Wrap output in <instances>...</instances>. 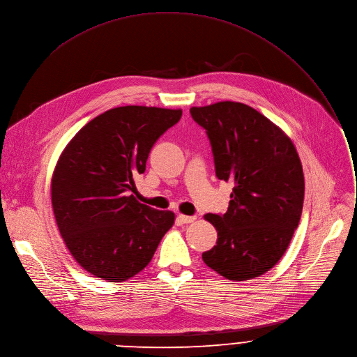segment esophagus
<instances>
[{
	"label": "esophagus",
	"instance_id": "obj_1",
	"mask_svg": "<svg viewBox=\"0 0 357 357\" xmlns=\"http://www.w3.org/2000/svg\"><path fill=\"white\" fill-rule=\"evenodd\" d=\"M178 219H179V222L181 223H192V222H195L197 220V216H186V215H178Z\"/></svg>",
	"mask_w": 357,
	"mask_h": 357
}]
</instances>
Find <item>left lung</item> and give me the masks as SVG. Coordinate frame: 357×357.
<instances>
[{
    "label": "left lung",
    "mask_w": 357,
    "mask_h": 357,
    "mask_svg": "<svg viewBox=\"0 0 357 357\" xmlns=\"http://www.w3.org/2000/svg\"><path fill=\"white\" fill-rule=\"evenodd\" d=\"M209 137L216 176L234 182L229 208L206 213L218 232L204 262L229 280L271 271L298 228L305 197L302 162L291 139L249 105L222 101L192 107Z\"/></svg>",
    "instance_id": "left-lung-1"
}]
</instances>
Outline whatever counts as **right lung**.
<instances>
[{
    "label": "right lung",
    "instance_id": "1",
    "mask_svg": "<svg viewBox=\"0 0 357 357\" xmlns=\"http://www.w3.org/2000/svg\"><path fill=\"white\" fill-rule=\"evenodd\" d=\"M182 109L126 105L112 108L75 134L51 179L59 234L77 264L107 282H123L149 262L175 213L135 199L134 178Z\"/></svg>",
    "mask_w": 357,
    "mask_h": 357
}]
</instances>
